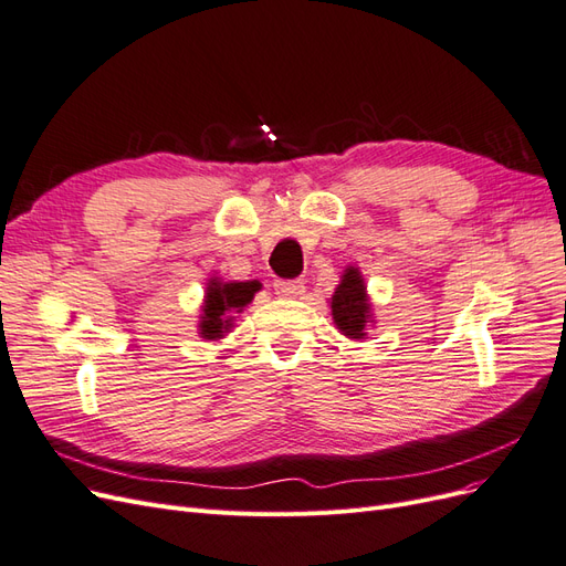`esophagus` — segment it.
Segmentation results:
<instances>
[{"mask_svg": "<svg viewBox=\"0 0 566 566\" xmlns=\"http://www.w3.org/2000/svg\"><path fill=\"white\" fill-rule=\"evenodd\" d=\"M273 290H276V295H281V297H300V295H304V281H300V279L276 281L273 283Z\"/></svg>", "mask_w": 566, "mask_h": 566, "instance_id": "34e87169", "label": "esophagus"}]
</instances>
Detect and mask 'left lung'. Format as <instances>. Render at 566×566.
<instances>
[{"label":"left lung","instance_id":"1","mask_svg":"<svg viewBox=\"0 0 566 566\" xmlns=\"http://www.w3.org/2000/svg\"><path fill=\"white\" fill-rule=\"evenodd\" d=\"M333 321L342 335L349 339H364L366 328L373 323L370 300L366 293V281L356 266H347L342 281L331 297Z\"/></svg>","mask_w":566,"mask_h":566}]
</instances>
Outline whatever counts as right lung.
Here are the masks:
<instances>
[{
	"label": "right lung",
	"mask_w": 566,
	"mask_h": 566,
	"mask_svg": "<svg viewBox=\"0 0 566 566\" xmlns=\"http://www.w3.org/2000/svg\"><path fill=\"white\" fill-rule=\"evenodd\" d=\"M262 287L260 281H221L212 276L205 287V302L198 331L202 339H221L231 328L235 314H241L254 300V293Z\"/></svg>",
	"instance_id": "add662e5"
}]
</instances>
